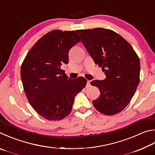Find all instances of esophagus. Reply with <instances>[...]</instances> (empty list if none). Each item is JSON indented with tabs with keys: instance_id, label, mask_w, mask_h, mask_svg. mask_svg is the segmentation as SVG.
Segmentation results:
<instances>
[{
	"instance_id": "obj_1",
	"label": "esophagus",
	"mask_w": 155,
	"mask_h": 155,
	"mask_svg": "<svg viewBox=\"0 0 155 155\" xmlns=\"http://www.w3.org/2000/svg\"><path fill=\"white\" fill-rule=\"evenodd\" d=\"M90 83H91V81H89V80H87V85H86V88H88V87H89L90 86H91V85H90Z\"/></svg>"
}]
</instances>
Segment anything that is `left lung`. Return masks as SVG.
Masks as SVG:
<instances>
[{"label": "left lung", "mask_w": 155, "mask_h": 155, "mask_svg": "<svg viewBox=\"0 0 155 155\" xmlns=\"http://www.w3.org/2000/svg\"><path fill=\"white\" fill-rule=\"evenodd\" d=\"M83 45L106 78L94 80L100 96L92 102L97 110L113 115L130 102L140 82V62L133 47L114 31L101 28L78 30Z\"/></svg>", "instance_id": "obj_1"}]
</instances>
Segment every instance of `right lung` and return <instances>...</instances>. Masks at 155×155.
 <instances>
[{
    "label": "right lung",
    "instance_id": "obj_1",
    "mask_svg": "<svg viewBox=\"0 0 155 155\" xmlns=\"http://www.w3.org/2000/svg\"><path fill=\"white\" fill-rule=\"evenodd\" d=\"M80 41L75 31H51L36 42L22 63L21 78L26 97L35 110L47 120L68 116L76 95L86 86L85 78H69L60 67L68 63L70 49Z\"/></svg>",
    "mask_w": 155,
    "mask_h": 155
}]
</instances>
